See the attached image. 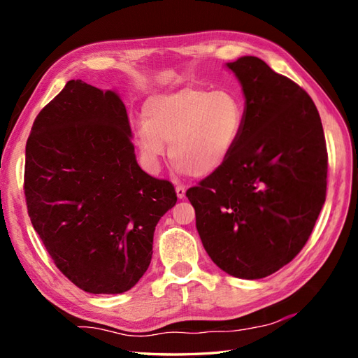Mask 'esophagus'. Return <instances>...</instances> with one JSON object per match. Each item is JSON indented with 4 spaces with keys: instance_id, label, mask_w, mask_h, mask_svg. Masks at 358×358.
<instances>
[{
    "instance_id": "obj_1",
    "label": "esophagus",
    "mask_w": 358,
    "mask_h": 358,
    "mask_svg": "<svg viewBox=\"0 0 358 358\" xmlns=\"http://www.w3.org/2000/svg\"><path fill=\"white\" fill-rule=\"evenodd\" d=\"M175 192H177L178 199H185V196H186V189L183 186H180V185L175 187Z\"/></svg>"
}]
</instances>
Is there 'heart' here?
I'll list each match as a JSON object with an SVG mask.
<instances>
[{
	"instance_id": "obj_1",
	"label": "heart",
	"mask_w": 358,
	"mask_h": 358,
	"mask_svg": "<svg viewBox=\"0 0 358 358\" xmlns=\"http://www.w3.org/2000/svg\"><path fill=\"white\" fill-rule=\"evenodd\" d=\"M245 106L226 90L185 86L149 96L136 141L154 166L171 143L172 163L194 177H208L229 158L237 144Z\"/></svg>"
}]
</instances>
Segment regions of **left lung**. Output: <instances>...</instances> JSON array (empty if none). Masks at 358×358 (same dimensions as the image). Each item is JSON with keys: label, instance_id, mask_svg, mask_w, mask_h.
<instances>
[{"label": "left lung", "instance_id": "8db88e82", "mask_svg": "<svg viewBox=\"0 0 358 358\" xmlns=\"http://www.w3.org/2000/svg\"><path fill=\"white\" fill-rule=\"evenodd\" d=\"M227 67L246 98L240 138L226 163L186 196L212 262L257 280L305 248L326 200L328 150L305 89L257 57Z\"/></svg>", "mask_w": 358, "mask_h": 358}]
</instances>
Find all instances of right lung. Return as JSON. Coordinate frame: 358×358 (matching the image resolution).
<instances>
[{"label": "right lung", "mask_w": 358, "mask_h": 358, "mask_svg": "<svg viewBox=\"0 0 358 358\" xmlns=\"http://www.w3.org/2000/svg\"><path fill=\"white\" fill-rule=\"evenodd\" d=\"M24 195L57 268L89 294H121L148 271L154 231L177 203L135 159L120 96L71 80L38 113L26 144Z\"/></svg>", "instance_id": "right-lung-1"}]
</instances>
